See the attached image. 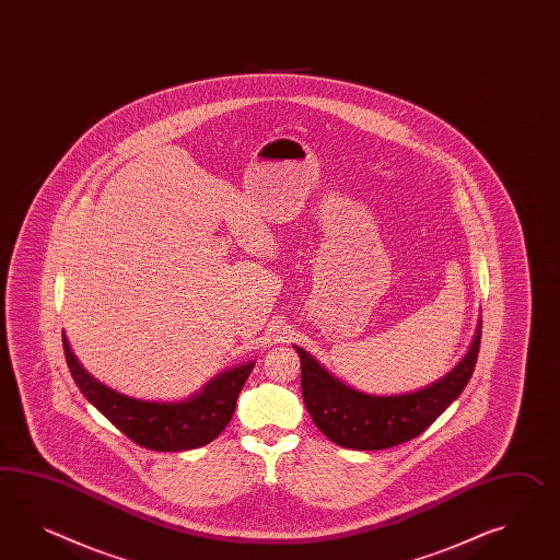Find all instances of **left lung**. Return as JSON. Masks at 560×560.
Listing matches in <instances>:
<instances>
[{
    "label": "left lung",
    "instance_id": "left-lung-1",
    "mask_svg": "<svg viewBox=\"0 0 560 560\" xmlns=\"http://www.w3.org/2000/svg\"><path fill=\"white\" fill-rule=\"evenodd\" d=\"M481 324L464 360L435 384L398 396L358 393L336 381L305 350L301 360V393L317 429L340 447L388 450L421 435L457 396L464 393L478 362Z\"/></svg>",
    "mask_w": 560,
    "mask_h": 560
}]
</instances>
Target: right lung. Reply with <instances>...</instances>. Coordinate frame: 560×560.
Masks as SVG:
<instances>
[{"label":"right lung","instance_id":"1","mask_svg":"<svg viewBox=\"0 0 560 560\" xmlns=\"http://www.w3.org/2000/svg\"><path fill=\"white\" fill-rule=\"evenodd\" d=\"M70 374L93 407L133 443L153 451H186L214 441L236 409V398L253 370V362L226 370L208 382L200 395L184 402H145L119 395L84 372L62 336Z\"/></svg>","mask_w":560,"mask_h":560}]
</instances>
